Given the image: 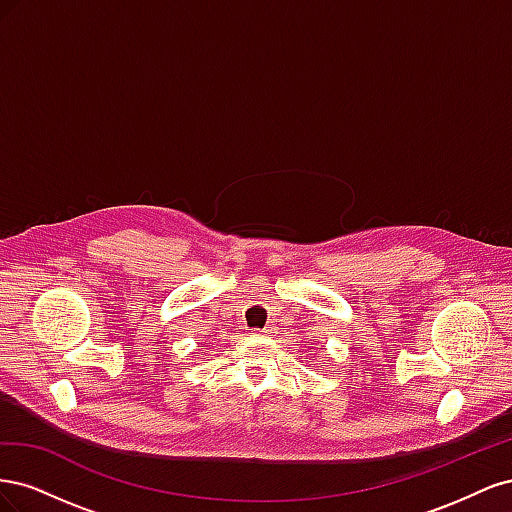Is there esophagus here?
Returning a JSON list of instances; mask_svg holds the SVG:
<instances>
[{
	"label": "esophagus",
	"mask_w": 512,
	"mask_h": 512,
	"mask_svg": "<svg viewBox=\"0 0 512 512\" xmlns=\"http://www.w3.org/2000/svg\"><path fill=\"white\" fill-rule=\"evenodd\" d=\"M273 331H275V327H271V324H267L265 329H258L256 333H258V335H269V333H273Z\"/></svg>",
	"instance_id": "34e87169"
}]
</instances>
